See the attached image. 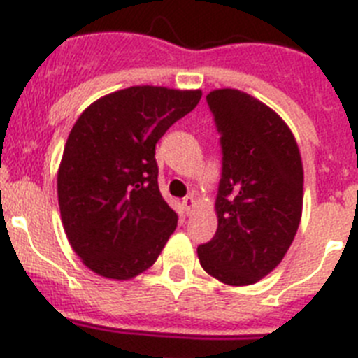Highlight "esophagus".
Listing matches in <instances>:
<instances>
[{
  "label": "esophagus",
  "mask_w": 358,
  "mask_h": 358,
  "mask_svg": "<svg viewBox=\"0 0 358 358\" xmlns=\"http://www.w3.org/2000/svg\"><path fill=\"white\" fill-rule=\"evenodd\" d=\"M194 207H196V198H194V196H192V194L185 196V198H183V208H185V214L191 215L192 210H194Z\"/></svg>",
  "instance_id": "esophagus-1"
}]
</instances>
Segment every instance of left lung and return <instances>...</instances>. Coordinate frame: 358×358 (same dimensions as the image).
Returning <instances> with one entry per match:
<instances>
[{
  "instance_id": "8db88e82",
  "label": "left lung",
  "mask_w": 358,
  "mask_h": 358,
  "mask_svg": "<svg viewBox=\"0 0 358 358\" xmlns=\"http://www.w3.org/2000/svg\"><path fill=\"white\" fill-rule=\"evenodd\" d=\"M221 135L217 230L199 244V264L227 285H250L287 253L303 207L298 144L275 110L237 89L207 96Z\"/></svg>"
}]
</instances>
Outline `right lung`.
Returning <instances> with one entry per match:
<instances>
[{"label": "right lung", "mask_w": 358, "mask_h": 358, "mask_svg": "<svg viewBox=\"0 0 358 358\" xmlns=\"http://www.w3.org/2000/svg\"><path fill=\"white\" fill-rule=\"evenodd\" d=\"M201 91L137 85L83 110L59 167V207L69 244L89 269L130 280L155 264L178 214L159 191L155 146Z\"/></svg>", "instance_id": "1"}]
</instances>
